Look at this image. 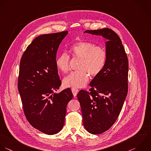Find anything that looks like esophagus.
<instances>
[{"mask_svg":"<svg viewBox=\"0 0 151 151\" xmlns=\"http://www.w3.org/2000/svg\"><path fill=\"white\" fill-rule=\"evenodd\" d=\"M71 90H72V93H73V96H76L77 95L78 93L79 92V90H78V89H76V88H72L71 89Z\"/></svg>","mask_w":151,"mask_h":151,"instance_id":"obj_1","label":"esophagus"}]
</instances>
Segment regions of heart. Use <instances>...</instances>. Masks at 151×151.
Returning <instances> with one entry per match:
<instances>
[{"label": "heart", "instance_id": "b5f03b06", "mask_svg": "<svg viewBox=\"0 0 151 151\" xmlns=\"http://www.w3.org/2000/svg\"><path fill=\"white\" fill-rule=\"evenodd\" d=\"M73 56L81 59L78 65V71L73 72L65 77L63 81L66 87L82 88L89 81V75L96 77L102 71L107 58L104 48L95 44L79 41L70 47ZM56 66L63 73H67L70 69V58L66 53H60L56 59Z\"/></svg>", "mask_w": 151, "mask_h": 151}]
</instances>
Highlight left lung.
I'll return each instance as SVG.
<instances>
[{
    "label": "left lung",
    "instance_id": "8db88e82",
    "mask_svg": "<svg viewBox=\"0 0 151 151\" xmlns=\"http://www.w3.org/2000/svg\"><path fill=\"white\" fill-rule=\"evenodd\" d=\"M84 33L108 40L102 71L91 82L88 92L81 90L77 95L83 125L88 132L96 135L108 130L121 111L128 91V59L120 37L112 29L88 30Z\"/></svg>",
    "mask_w": 151,
    "mask_h": 151
}]
</instances>
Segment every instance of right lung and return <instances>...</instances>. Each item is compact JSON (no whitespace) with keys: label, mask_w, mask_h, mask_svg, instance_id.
I'll return each mask as SVG.
<instances>
[{"label":"right lung","mask_w":151,"mask_h":151,"mask_svg":"<svg viewBox=\"0 0 151 151\" xmlns=\"http://www.w3.org/2000/svg\"><path fill=\"white\" fill-rule=\"evenodd\" d=\"M68 31L36 37L20 62L17 87L24 115L40 132L53 135L63 128L66 106L73 96L70 88L55 93L61 85L56 53Z\"/></svg>","instance_id":"1"}]
</instances>
